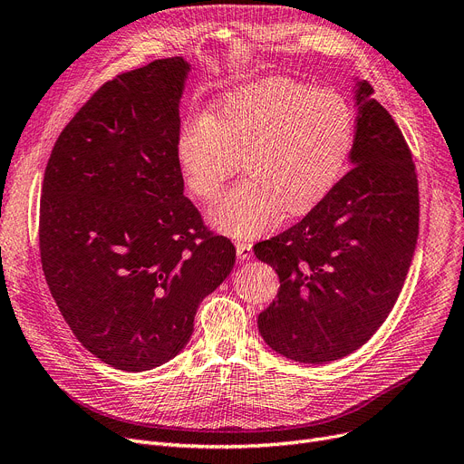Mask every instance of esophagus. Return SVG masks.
<instances>
[{"mask_svg":"<svg viewBox=\"0 0 464 464\" xmlns=\"http://www.w3.org/2000/svg\"><path fill=\"white\" fill-rule=\"evenodd\" d=\"M235 246H237L238 259H250L252 257V245L246 243V240H240V243H237Z\"/></svg>","mask_w":464,"mask_h":464,"instance_id":"34e87169","label":"esophagus"}]
</instances>
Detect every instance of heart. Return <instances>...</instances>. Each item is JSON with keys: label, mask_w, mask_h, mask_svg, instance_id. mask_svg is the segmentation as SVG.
<instances>
[{"label": "heart", "mask_w": 464, "mask_h": 464, "mask_svg": "<svg viewBox=\"0 0 464 464\" xmlns=\"http://www.w3.org/2000/svg\"><path fill=\"white\" fill-rule=\"evenodd\" d=\"M353 134L354 115L339 92L269 77L224 94L210 115L189 119L176 155L188 188L207 203L243 160L248 178L218 200L208 219L221 233L250 238L282 214L311 212L334 191Z\"/></svg>", "instance_id": "1"}]
</instances>
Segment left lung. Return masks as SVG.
<instances>
[{
    "label": "left lung",
    "instance_id": "left-lung-1",
    "mask_svg": "<svg viewBox=\"0 0 464 464\" xmlns=\"http://www.w3.org/2000/svg\"><path fill=\"white\" fill-rule=\"evenodd\" d=\"M351 170L304 219L254 246L280 280L257 316L266 343L305 364L360 349L392 311L419 235L411 151L391 113L356 82Z\"/></svg>",
    "mask_w": 464,
    "mask_h": 464
}]
</instances>
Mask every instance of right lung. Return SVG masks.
Returning a JSON list of instances; mask_svg holds the SVG:
<instances>
[{
    "mask_svg": "<svg viewBox=\"0 0 464 464\" xmlns=\"http://www.w3.org/2000/svg\"><path fill=\"white\" fill-rule=\"evenodd\" d=\"M189 70L160 58L104 83L60 132L44 176L49 290L79 343L115 370L174 358L235 266L231 240L184 195L176 142Z\"/></svg>",
    "mask_w": 464,
    "mask_h": 464,
    "instance_id": "obj_1",
    "label": "right lung"
}]
</instances>
